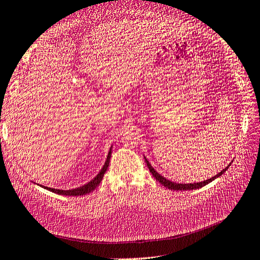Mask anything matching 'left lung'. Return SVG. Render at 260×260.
Masks as SVG:
<instances>
[{
  "label": "left lung",
  "mask_w": 260,
  "mask_h": 260,
  "mask_svg": "<svg viewBox=\"0 0 260 260\" xmlns=\"http://www.w3.org/2000/svg\"><path fill=\"white\" fill-rule=\"evenodd\" d=\"M144 159H145V162H146V165H147V167H148V169H149V171L152 172V175H153V177L158 181L159 183H161L164 186H166L167 188H169V190H174V191H187V190H196V188H200V187H203L204 185H206V184H208V183H210L212 180H215V179H217L218 177H220L221 176L222 174H224V171L229 168V166H228L226 168H224L221 172H219L218 175H216L215 177H212V178H210V179H208V180H205V181H203V182H198V183H175V182H172V181H170V180H167L166 178H164L161 175H159L158 172H157L153 167H152V165L149 164V161L146 159V157H144Z\"/></svg>",
  "instance_id": "left-lung-1"
}]
</instances>
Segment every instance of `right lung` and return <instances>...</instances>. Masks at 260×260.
Returning a JSON list of instances; mask_svg holds the SVG:
<instances>
[{
    "label": "right lung",
    "instance_id": "obj_1",
    "mask_svg": "<svg viewBox=\"0 0 260 260\" xmlns=\"http://www.w3.org/2000/svg\"><path fill=\"white\" fill-rule=\"evenodd\" d=\"M111 155H112V148L109 149L108 152V156H107V159L104 164L103 168L101 169V171L98 174V176L94 178L93 180H91L90 182H88L86 184L80 186V187H77V188H73V190H57V188H52V187H48V186H42L44 188H46V190H49L51 192H54V193H57V194H60V195H66V196H79V195H85V194H89L91 191H93L94 188H95L100 182L102 181V179H103L105 172L109 166V160H111Z\"/></svg>",
    "mask_w": 260,
    "mask_h": 260
}]
</instances>
